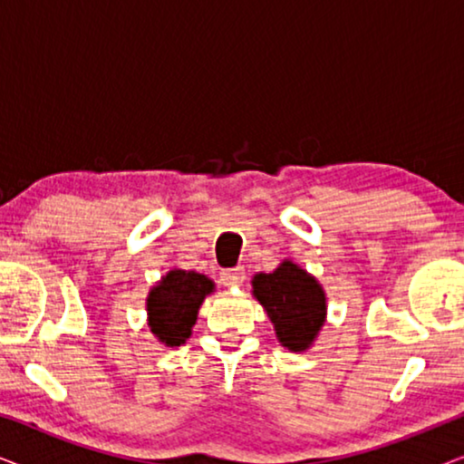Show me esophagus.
<instances>
[{"mask_svg":"<svg viewBox=\"0 0 464 464\" xmlns=\"http://www.w3.org/2000/svg\"><path fill=\"white\" fill-rule=\"evenodd\" d=\"M221 283L226 285V287H240V285L245 283V268H230V270H221Z\"/></svg>","mask_w":464,"mask_h":464,"instance_id":"esophagus-1","label":"esophagus"}]
</instances>
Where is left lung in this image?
<instances>
[{
    "label": "left lung",
    "mask_w": 464,
    "mask_h": 464,
    "mask_svg": "<svg viewBox=\"0 0 464 464\" xmlns=\"http://www.w3.org/2000/svg\"><path fill=\"white\" fill-rule=\"evenodd\" d=\"M251 295L264 306L276 340L291 353L308 351L327 321L325 289L291 259H283L272 272H257L251 278Z\"/></svg>",
    "instance_id": "obj_1"
}]
</instances>
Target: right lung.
Listing matches in <instances>:
<instances>
[{
  "mask_svg": "<svg viewBox=\"0 0 464 464\" xmlns=\"http://www.w3.org/2000/svg\"><path fill=\"white\" fill-rule=\"evenodd\" d=\"M213 291L215 283L200 272L170 268L150 289L145 300L148 325L154 338L169 348L186 344L202 302Z\"/></svg>",
  "mask_w": 464,
  "mask_h": 464,
  "instance_id": "obj_1",
  "label": "right lung"
}]
</instances>
